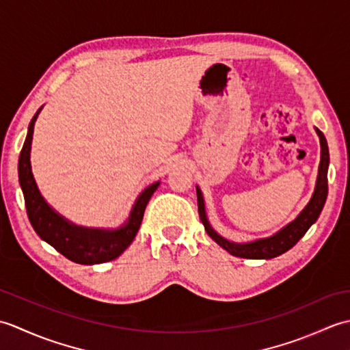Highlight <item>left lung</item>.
I'll list each match as a JSON object with an SVG mask.
<instances>
[{
	"label": "left lung",
	"mask_w": 350,
	"mask_h": 350,
	"mask_svg": "<svg viewBox=\"0 0 350 350\" xmlns=\"http://www.w3.org/2000/svg\"><path fill=\"white\" fill-rule=\"evenodd\" d=\"M316 133L321 139V163H319V173L316 179V187L311 196L307 206L299 212L298 217L293 221H290L287 226L280 228L277 233L272 236L262 237V239H256L251 242H233L222 237L215 228L211 226L209 219H207L206 213V204L203 192L197 185V203H198V215L202 219L206 233L209 234L212 239L217 242L221 248H224L232 256L242 257V258H256V260H267L278 257L284 254L293 245L298 242L301 237L307 233V230L317 221L319 215H321L326 197H328V167H329V150L328 143L323 133L314 128Z\"/></svg>",
	"instance_id": "8db88e82"
}]
</instances>
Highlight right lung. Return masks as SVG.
Masks as SVG:
<instances>
[{"instance_id":"obj_1","label":"right lung","mask_w":350,"mask_h":350,"mask_svg":"<svg viewBox=\"0 0 350 350\" xmlns=\"http://www.w3.org/2000/svg\"><path fill=\"white\" fill-rule=\"evenodd\" d=\"M43 107L28 124L25 143L22 146L18 162L19 185L24 194L28 219L31 222L34 232L40 239L54 247L64 257L79 265H99L117 258L135 239L141 221L144 217L146 206L152 198L153 192L158 189L159 180L148 185L137 197L129 217L120 227L102 228L84 227L64 218L58 213L40 194L31 170V143L34 123Z\"/></svg>"}]
</instances>
